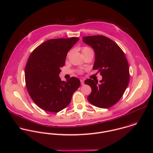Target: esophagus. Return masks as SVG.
Returning a JSON list of instances; mask_svg holds the SVG:
<instances>
[{
	"instance_id": "esophagus-1",
	"label": "esophagus",
	"mask_w": 153,
	"mask_h": 153,
	"mask_svg": "<svg viewBox=\"0 0 153 153\" xmlns=\"http://www.w3.org/2000/svg\"><path fill=\"white\" fill-rule=\"evenodd\" d=\"M80 81H81V85H84V81L83 79H80Z\"/></svg>"
}]
</instances>
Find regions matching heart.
Here are the masks:
<instances>
[{"label":"heart","mask_w":153,"mask_h":153,"mask_svg":"<svg viewBox=\"0 0 153 153\" xmlns=\"http://www.w3.org/2000/svg\"><path fill=\"white\" fill-rule=\"evenodd\" d=\"M90 51H93L92 50L91 48H90L89 47H84L82 48V53H87V52H90ZM70 54V52L68 53V55Z\"/></svg>","instance_id":"obj_1"}]
</instances>
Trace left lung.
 <instances>
[{
  "mask_svg": "<svg viewBox=\"0 0 153 153\" xmlns=\"http://www.w3.org/2000/svg\"><path fill=\"white\" fill-rule=\"evenodd\" d=\"M82 41L94 50L93 69H98L102 76L100 84L91 79L84 81L91 88L87 99L98 108H109L121 99L128 85L129 68L126 57L120 47L106 36H85Z\"/></svg>",
  "mask_w": 153,
  "mask_h": 153,
  "instance_id": "obj_1",
  "label": "left lung"
}]
</instances>
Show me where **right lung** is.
Listing matches in <instances>:
<instances>
[{
  "instance_id": "1",
  "label": "right lung",
  "mask_w": 153,
  "mask_h": 153,
  "mask_svg": "<svg viewBox=\"0 0 153 153\" xmlns=\"http://www.w3.org/2000/svg\"><path fill=\"white\" fill-rule=\"evenodd\" d=\"M78 38L48 40L30 54L25 68V81L32 99L41 109L52 112L69 105L73 93L79 88L78 78L62 81L59 74L67 54Z\"/></svg>"
}]
</instances>
